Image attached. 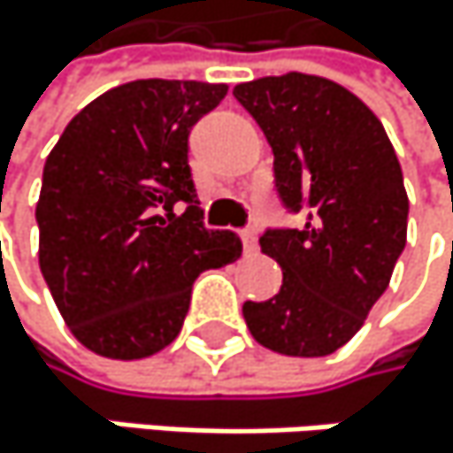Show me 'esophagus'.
<instances>
[{"instance_id": "obj_1", "label": "esophagus", "mask_w": 453, "mask_h": 453, "mask_svg": "<svg viewBox=\"0 0 453 453\" xmlns=\"http://www.w3.org/2000/svg\"><path fill=\"white\" fill-rule=\"evenodd\" d=\"M242 242L247 252H257V231L255 228H244L242 231Z\"/></svg>"}]
</instances>
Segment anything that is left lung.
I'll return each mask as SVG.
<instances>
[{
	"instance_id": "1",
	"label": "left lung",
	"mask_w": 453,
	"mask_h": 453,
	"mask_svg": "<svg viewBox=\"0 0 453 453\" xmlns=\"http://www.w3.org/2000/svg\"><path fill=\"white\" fill-rule=\"evenodd\" d=\"M234 96L271 150L276 190L306 225L265 231L279 293L244 303L257 343L287 357H325L351 341L389 287L405 247L408 196L395 147L373 110L343 85L287 72L239 82Z\"/></svg>"
}]
</instances>
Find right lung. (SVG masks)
<instances>
[{"label":"right lung","instance_id":"right-lung-1","mask_svg":"<svg viewBox=\"0 0 453 453\" xmlns=\"http://www.w3.org/2000/svg\"><path fill=\"white\" fill-rule=\"evenodd\" d=\"M225 93V82L134 80L82 107L50 150L37 201L40 271L93 354L142 360L166 349L196 276L242 257L234 231L203 228L188 166L190 128Z\"/></svg>","mask_w":453,"mask_h":453}]
</instances>
